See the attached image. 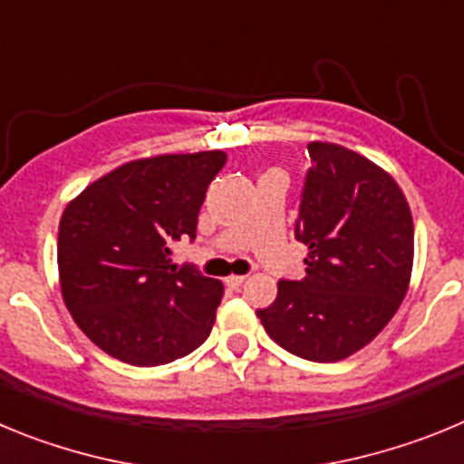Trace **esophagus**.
Wrapping results in <instances>:
<instances>
[{"label":"esophagus","instance_id":"34e87169","mask_svg":"<svg viewBox=\"0 0 464 464\" xmlns=\"http://www.w3.org/2000/svg\"><path fill=\"white\" fill-rule=\"evenodd\" d=\"M244 281H246L244 274H232V276L225 278V285H227V288H239Z\"/></svg>","mask_w":464,"mask_h":464}]
</instances>
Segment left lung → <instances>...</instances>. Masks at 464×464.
Segmentation results:
<instances>
[{
    "label": "left lung",
    "mask_w": 464,
    "mask_h": 464,
    "mask_svg": "<svg viewBox=\"0 0 464 464\" xmlns=\"http://www.w3.org/2000/svg\"><path fill=\"white\" fill-rule=\"evenodd\" d=\"M297 241L309 248L302 281H278L257 311L269 337L297 358L337 362L391 323L409 290L413 218L385 169L339 143L311 141Z\"/></svg>",
    "instance_id": "obj_1"
}]
</instances>
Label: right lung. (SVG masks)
<instances>
[{
    "instance_id": "right-lung-1",
    "label": "right lung",
    "mask_w": 464,
    "mask_h": 464,
    "mask_svg": "<svg viewBox=\"0 0 464 464\" xmlns=\"http://www.w3.org/2000/svg\"><path fill=\"white\" fill-rule=\"evenodd\" d=\"M223 150L125 162L73 197L60 218V290L73 323L111 358L158 367L211 334L223 283L176 269L171 248L195 239Z\"/></svg>"
}]
</instances>
